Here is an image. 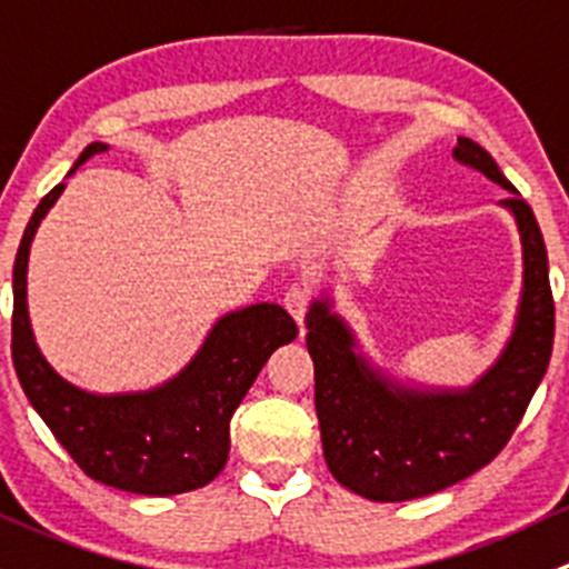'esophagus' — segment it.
Wrapping results in <instances>:
<instances>
[{
  "instance_id": "esophagus-1",
  "label": "esophagus",
  "mask_w": 569,
  "mask_h": 569,
  "mask_svg": "<svg viewBox=\"0 0 569 569\" xmlns=\"http://www.w3.org/2000/svg\"><path fill=\"white\" fill-rule=\"evenodd\" d=\"M311 302H313V295H311V289H306V286H291V289L283 295L286 311L297 319V325L306 322Z\"/></svg>"
}]
</instances>
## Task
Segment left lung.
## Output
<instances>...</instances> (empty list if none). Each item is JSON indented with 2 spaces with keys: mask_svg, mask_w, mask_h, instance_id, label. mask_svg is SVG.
<instances>
[{
  "mask_svg": "<svg viewBox=\"0 0 569 569\" xmlns=\"http://www.w3.org/2000/svg\"><path fill=\"white\" fill-rule=\"evenodd\" d=\"M456 161L509 191L500 206L522 241V300L503 356L470 389L419 391L386 378L356 352L345 319L317 300L306 317L313 402L328 470L350 492L378 503L425 498L487 467L520 425L553 350L556 308L548 250L531 206L487 150L459 138Z\"/></svg>",
  "mask_w": 569,
  "mask_h": 569,
  "instance_id": "1",
  "label": "left lung"
}]
</instances>
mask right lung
<instances>
[{
  "mask_svg": "<svg viewBox=\"0 0 569 569\" xmlns=\"http://www.w3.org/2000/svg\"><path fill=\"white\" fill-rule=\"evenodd\" d=\"M99 152H108V144H88L74 169ZM63 189L66 183H58L38 202L16 252L10 350L21 389L93 481L152 498L206 487L228 461L230 417L274 347L297 336L295 319L274 302L247 306L219 319L189 367L158 389L136 395L77 389L41 356L27 313L32 236Z\"/></svg>",
  "mask_w": 569,
  "mask_h": 569,
  "instance_id": "right-lung-1",
  "label": "right lung"
}]
</instances>
